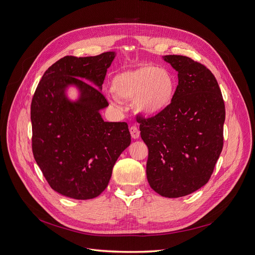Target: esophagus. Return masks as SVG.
I'll list each match as a JSON object with an SVG mask.
<instances>
[{"mask_svg":"<svg viewBox=\"0 0 255 255\" xmlns=\"http://www.w3.org/2000/svg\"><path fill=\"white\" fill-rule=\"evenodd\" d=\"M129 131H130V135H131L132 138H134V139H138V138H139V136H140V130H139V128H138L137 126H131V127L129 128Z\"/></svg>","mask_w":255,"mask_h":255,"instance_id":"esophagus-1","label":"esophagus"}]
</instances>
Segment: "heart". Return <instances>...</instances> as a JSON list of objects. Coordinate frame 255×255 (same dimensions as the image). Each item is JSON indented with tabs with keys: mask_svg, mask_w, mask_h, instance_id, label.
<instances>
[{
	"mask_svg": "<svg viewBox=\"0 0 255 255\" xmlns=\"http://www.w3.org/2000/svg\"><path fill=\"white\" fill-rule=\"evenodd\" d=\"M175 87L171 72L153 65L123 71L112 80V91L116 98L134 101L136 110L147 116L160 114L170 106Z\"/></svg>",
	"mask_w": 255,
	"mask_h": 255,
	"instance_id": "b5f03b06",
	"label": "heart"
}]
</instances>
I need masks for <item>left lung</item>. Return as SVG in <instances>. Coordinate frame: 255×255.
I'll return each instance as SVG.
<instances>
[{"label": "left lung", "mask_w": 255, "mask_h": 255, "mask_svg": "<svg viewBox=\"0 0 255 255\" xmlns=\"http://www.w3.org/2000/svg\"><path fill=\"white\" fill-rule=\"evenodd\" d=\"M178 72L173 100L160 114L137 116L148 147L146 175L168 198L189 195L208 183L223 148L225 105L212 71L193 59L168 55Z\"/></svg>", "instance_id": "1"}]
</instances>
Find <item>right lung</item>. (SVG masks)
Segmentation results:
<instances>
[{
  "instance_id": "add662e5",
  "label": "right lung",
  "mask_w": 255,
  "mask_h": 255,
  "mask_svg": "<svg viewBox=\"0 0 255 255\" xmlns=\"http://www.w3.org/2000/svg\"><path fill=\"white\" fill-rule=\"evenodd\" d=\"M114 57V52L65 56L46 69L33 95L34 159L50 187L66 197H98L108 187L118 156L130 144L128 124L106 123L99 112L109 103L97 87L102 88ZM70 83L81 90L76 103L64 95Z\"/></svg>"
}]
</instances>
